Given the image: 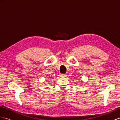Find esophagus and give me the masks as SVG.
I'll return each mask as SVG.
<instances>
[{
  "instance_id": "34e87169",
  "label": "esophagus",
  "mask_w": 120,
  "mask_h": 120,
  "mask_svg": "<svg viewBox=\"0 0 120 120\" xmlns=\"http://www.w3.org/2000/svg\"><path fill=\"white\" fill-rule=\"evenodd\" d=\"M66 75L65 74H62V73H60V76H62V77H63V76H65Z\"/></svg>"
}]
</instances>
